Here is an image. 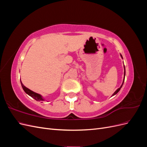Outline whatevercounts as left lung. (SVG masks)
Instances as JSON below:
<instances>
[{
    "label": "left lung",
    "instance_id": "left-lung-1",
    "mask_svg": "<svg viewBox=\"0 0 147 147\" xmlns=\"http://www.w3.org/2000/svg\"><path fill=\"white\" fill-rule=\"evenodd\" d=\"M120 56H121V58L123 59V56H122V55L120 54ZM124 78H123V83H122V84H121V86H120L119 88H118L117 90L115 91V92L113 93V94H112V96H115V94H117V93L119 91V90H121V87L123 86V83H124V78H125V75H126V70H125V67H124Z\"/></svg>",
    "mask_w": 147,
    "mask_h": 147
}]
</instances>
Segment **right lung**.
I'll list each match as a JSON object with an SVG mask.
<instances>
[{"instance_id": "add662e5", "label": "right lung", "mask_w": 147, "mask_h": 147, "mask_svg": "<svg viewBox=\"0 0 147 147\" xmlns=\"http://www.w3.org/2000/svg\"><path fill=\"white\" fill-rule=\"evenodd\" d=\"M21 84L22 86V88H23V90L24 91V92L26 93V94H28L30 97H32V98H34V99H35L37 101H44L45 100V99H43V97L42 95L38 94V93L32 91H31L30 90H29V88H26L23 84V83H22L21 81Z\"/></svg>"}]
</instances>
